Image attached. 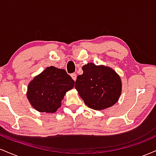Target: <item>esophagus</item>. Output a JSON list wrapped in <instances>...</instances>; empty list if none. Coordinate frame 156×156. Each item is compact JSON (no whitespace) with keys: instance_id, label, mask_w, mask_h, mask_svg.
<instances>
[{"instance_id":"esophagus-1","label":"esophagus","mask_w":156,"mask_h":156,"mask_svg":"<svg viewBox=\"0 0 156 156\" xmlns=\"http://www.w3.org/2000/svg\"><path fill=\"white\" fill-rule=\"evenodd\" d=\"M71 77H72L73 80H74V81H76L77 79V76H76V73H73V74H71Z\"/></svg>"}]
</instances>
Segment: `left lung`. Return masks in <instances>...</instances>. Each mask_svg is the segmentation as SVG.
Listing matches in <instances>:
<instances>
[{"label":"left lung","instance_id":"8db88e82","mask_svg":"<svg viewBox=\"0 0 156 156\" xmlns=\"http://www.w3.org/2000/svg\"><path fill=\"white\" fill-rule=\"evenodd\" d=\"M77 77L75 88L89 108L101 111L117 103L122 93L120 77L112 68L88 63Z\"/></svg>","mask_w":156,"mask_h":156}]
</instances>
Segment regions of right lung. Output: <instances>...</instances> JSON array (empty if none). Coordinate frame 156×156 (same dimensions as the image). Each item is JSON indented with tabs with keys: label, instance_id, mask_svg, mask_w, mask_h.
Here are the masks:
<instances>
[{
	"label": "right lung",
	"instance_id": "add662e5",
	"mask_svg": "<svg viewBox=\"0 0 156 156\" xmlns=\"http://www.w3.org/2000/svg\"><path fill=\"white\" fill-rule=\"evenodd\" d=\"M74 85L75 81L64 69L51 66L29 82L27 98L38 112L55 113L62 105L66 92Z\"/></svg>",
	"mask_w": 156,
	"mask_h": 156
}]
</instances>
